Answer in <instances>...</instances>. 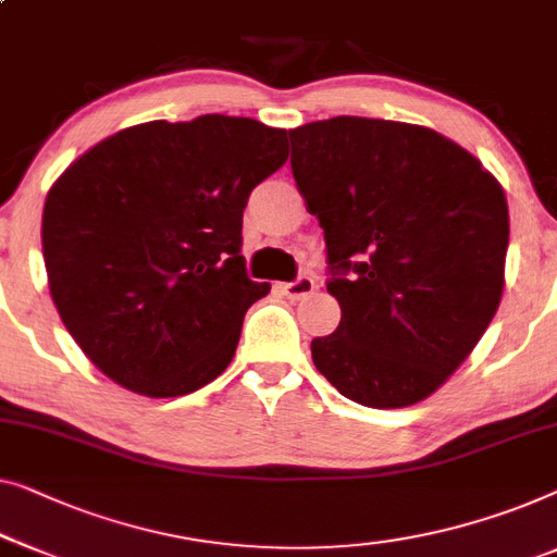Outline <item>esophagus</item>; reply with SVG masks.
<instances>
[{
    "instance_id": "obj_1",
    "label": "esophagus",
    "mask_w": 557,
    "mask_h": 557,
    "mask_svg": "<svg viewBox=\"0 0 557 557\" xmlns=\"http://www.w3.org/2000/svg\"><path fill=\"white\" fill-rule=\"evenodd\" d=\"M313 288H317L313 278L298 276L296 281H292V284H281V294H284L286 298H292V301H298V298L313 294Z\"/></svg>"
}]
</instances>
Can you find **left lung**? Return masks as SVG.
Listing matches in <instances>:
<instances>
[{
  "label": "left lung",
  "instance_id": "1",
  "mask_svg": "<svg viewBox=\"0 0 557 557\" xmlns=\"http://www.w3.org/2000/svg\"><path fill=\"white\" fill-rule=\"evenodd\" d=\"M288 138L342 306L336 332L311 342L313 364L357 405H417L470 357L503 298V185L462 145L412 123L342 115Z\"/></svg>",
  "mask_w": 557,
  "mask_h": 557
}]
</instances>
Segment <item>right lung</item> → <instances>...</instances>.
Wrapping results in <instances>:
<instances>
[{
  "label": "right lung",
  "instance_id": "1",
  "mask_svg": "<svg viewBox=\"0 0 557 557\" xmlns=\"http://www.w3.org/2000/svg\"><path fill=\"white\" fill-rule=\"evenodd\" d=\"M288 158L251 117L125 127L52 183L42 256L52 301L85 357L143 397L190 394L225 372L248 306V196Z\"/></svg>",
  "mask_w": 557,
  "mask_h": 557
}]
</instances>
